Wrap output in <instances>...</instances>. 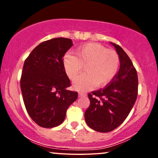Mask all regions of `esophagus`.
<instances>
[{
	"label": "esophagus",
	"mask_w": 158,
	"mask_h": 158,
	"mask_svg": "<svg viewBox=\"0 0 158 158\" xmlns=\"http://www.w3.org/2000/svg\"><path fill=\"white\" fill-rule=\"evenodd\" d=\"M86 94L85 93H82V92H79V97H86Z\"/></svg>",
	"instance_id": "34e87169"
}]
</instances>
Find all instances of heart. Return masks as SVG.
Masks as SVG:
<instances>
[{
  "mask_svg": "<svg viewBox=\"0 0 158 158\" xmlns=\"http://www.w3.org/2000/svg\"><path fill=\"white\" fill-rule=\"evenodd\" d=\"M76 55L68 52L62 60L65 72L70 79H75L85 66L86 73L73 81L74 89L84 91L97 85L103 88L111 82L117 75L119 66V56L102 45L86 43L77 49Z\"/></svg>",
  "mask_w": 158,
  "mask_h": 158,
  "instance_id": "b5f03b06",
  "label": "heart"
}]
</instances>
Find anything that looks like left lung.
I'll return each instance as SVG.
<instances>
[{
	"label": "left lung",
	"mask_w": 158,
	"mask_h": 158,
	"mask_svg": "<svg viewBox=\"0 0 158 158\" xmlns=\"http://www.w3.org/2000/svg\"><path fill=\"white\" fill-rule=\"evenodd\" d=\"M119 58L120 67L105 88L88 94L90 106L85 113L87 125L99 132H109L124 122L135 105L138 91L137 70L119 45L110 42Z\"/></svg>",
	"instance_id": "left-lung-1"
}]
</instances>
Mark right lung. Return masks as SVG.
<instances>
[{"label":"right lung","instance_id":"1","mask_svg":"<svg viewBox=\"0 0 158 158\" xmlns=\"http://www.w3.org/2000/svg\"><path fill=\"white\" fill-rule=\"evenodd\" d=\"M72 40L55 38L38 45L24 61L21 89L26 109L43 128H53L64 120L68 107L78 93L67 89L70 81L62 64Z\"/></svg>","mask_w":158,"mask_h":158}]
</instances>
